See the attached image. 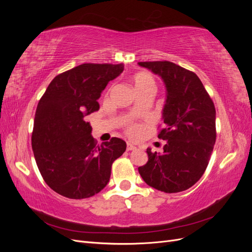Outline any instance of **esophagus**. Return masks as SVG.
Returning a JSON list of instances; mask_svg holds the SVG:
<instances>
[{"mask_svg":"<svg viewBox=\"0 0 252 252\" xmlns=\"http://www.w3.org/2000/svg\"><path fill=\"white\" fill-rule=\"evenodd\" d=\"M136 149V147L134 146V145H132V144H127V150L129 151V150H135Z\"/></svg>","mask_w":252,"mask_h":252,"instance_id":"1","label":"esophagus"}]
</instances>
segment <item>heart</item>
I'll return each mask as SVG.
<instances>
[{"label": "heart", "mask_w": 252, "mask_h": 252, "mask_svg": "<svg viewBox=\"0 0 252 252\" xmlns=\"http://www.w3.org/2000/svg\"><path fill=\"white\" fill-rule=\"evenodd\" d=\"M132 82L136 93H140V91L147 88H155V80L152 78V75L147 72L136 73L132 79ZM129 133L131 135H134L136 133V129L131 128L130 130H129Z\"/></svg>", "instance_id": "heart-1"}]
</instances>
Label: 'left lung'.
I'll list each match as a JSON object with an SVG mask.
<instances>
[{"label": "left lung", "mask_w": 252, "mask_h": 252, "mask_svg": "<svg viewBox=\"0 0 252 252\" xmlns=\"http://www.w3.org/2000/svg\"><path fill=\"white\" fill-rule=\"evenodd\" d=\"M162 79L166 98L162 110L167 141L163 154L147 148L148 162L139 167L147 185L166 193L184 191L205 172L216 143V108L197 75L174 63L139 62Z\"/></svg>", "instance_id": "8db88e82"}]
</instances>
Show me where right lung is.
I'll return each instance as SVG.
<instances>
[{
    "label": "right lung",
    "instance_id": "add662e5",
    "mask_svg": "<svg viewBox=\"0 0 252 252\" xmlns=\"http://www.w3.org/2000/svg\"><path fill=\"white\" fill-rule=\"evenodd\" d=\"M124 65L82 64L51 81L37 104L32 150L44 181L68 199H86L108 184L111 165L126 150L119 138L96 145L86 121Z\"/></svg>",
    "mask_w": 252,
    "mask_h": 252
}]
</instances>
